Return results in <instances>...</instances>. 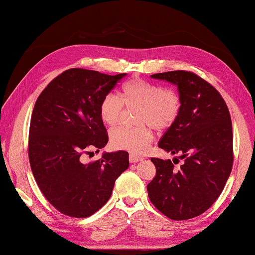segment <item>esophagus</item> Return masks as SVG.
I'll return each mask as SVG.
<instances>
[{
  "mask_svg": "<svg viewBox=\"0 0 255 255\" xmlns=\"http://www.w3.org/2000/svg\"><path fill=\"white\" fill-rule=\"evenodd\" d=\"M128 160H129V162H130V163H137V162L141 161V160H142V157H140V156H137V155H134V154H130V155H129V157H128Z\"/></svg>",
  "mask_w": 255,
  "mask_h": 255,
  "instance_id": "obj_1",
  "label": "esophagus"
}]
</instances>
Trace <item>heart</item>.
<instances>
[{
	"label": "heart",
	"mask_w": 255,
	"mask_h": 255,
	"mask_svg": "<svg viewBox=\"0 0 255 255\" xmlns=\"http://www.w3.org/2000/svg\"><path fill=\"white\" fill-rule=\"evenodd\" d=\"M123 106L138 107L136 122L141 125L113 129L111 141L116 149L139 154L146 152L153 140L150 125L166 129L176 122L181 111V99L174 88H164L141 78L130 79L122 85L118 96L109 93L102 99L99 115L103 123L115 127L121 119Z\"/></svg>",
	"instance_id": "1"
}]
</instances>
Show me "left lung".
<instances>
[{
    "label": "left lung",
    "instance_id": "obj_1",
    "mask_svg": "<svg viewBox=\"0 0 255 255\" xmlns=\"http://www.w3.org/2000/svg\"><path fill=\"white\" fill-rule=\"evenodd\" d=\"M151 77L178 87L181 111L159 147L178 153L184 162L175 169L170 160L152 157L156 174L147 185L148 195L155 208L171 220L195 218L217 201L231 175L234 154L229 108L215 87L192 72L171 71Z\"/></svg>",
    "mask_w": 255,
    "mask_h": 255
}]
</instances>
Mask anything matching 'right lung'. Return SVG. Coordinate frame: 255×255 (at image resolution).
Wrapping results in <instances>:
<instances>
[{"instance_id":"add662e5","label":"right lung","mask_w":255,"mask_h":255,"mask_svg":"<svg viewBox=\"0 0 255 255\" xmlns=\"http://www.w3.org/2000/svg\"><path fill=\"white\" fill-rule=\"evenodd\" d=\"M126 75L71 68L51 80L34 105L27 149L31 169L47 201L65 216H92L128 167L127 151L84 162L85 154L106 146L99 106Z\"/></svg>"}]
</instances>
